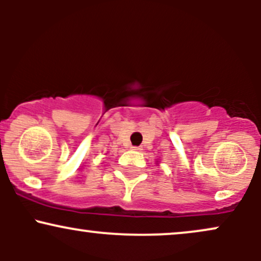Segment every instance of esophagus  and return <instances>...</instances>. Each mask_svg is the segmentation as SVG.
<instances>
[{
    "mask_svg": "<svg viewBox=\"0 0 261 261\" xmlns=\"http://www.w3.org/2000/svg\"><path fill=\"white\" fill-rule=\"evenodd\" d=\"M131 148H133L134 151H142V147H140V146H133Z\"/></svg>",
    "mask_w": 261,
    "mask_h": 261,
    "instance_id": "esophagus-1",
    "label": "esophagus"
}]
</instances>
